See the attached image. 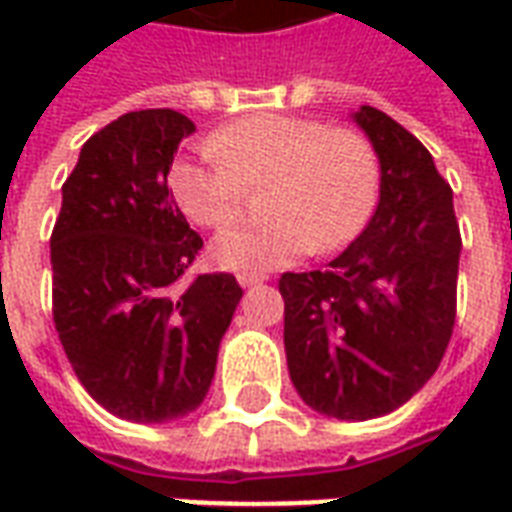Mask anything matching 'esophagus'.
Instances as JSON below:
<instances>
[{
	"label": "esophagus",
	"mask_w": 512,
	"mask_h": 512,
	"mask_svg": "<svg viewBox=\"0 0 512 512\" xmlns=\"http://www.w3.org/2000/svg\"><path fill=\"white\" fill-rule=\"evenodd\" d=\"M266 277H260V274H238V285L241 288H252V285H260Z\"/></svg>",
	"instance_id": "34e87169"
}]
</instances>
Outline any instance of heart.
I'll return each instance as SVG.
<instances>
[{
    "label": "heart",
    "instance_id": "obj_1",
    "mask_svg": "<svg viewBox=\"0 0 512 512\" xmlns=\"http://www.w3.org/2000/svg\"><path fill=\"white\" fill-rule=\"evenodd\" d=\"M266 219L213 238L216 266L266 274L315 252L351 244L376 213L381 161L367 136L318 117L260 112L211 134L197 156L169 167V189L191 222L222 227L244 211L249 186Z\"/></svg>",
    "mask_w": 512,
    "mask_h": 512
}]
</instances>
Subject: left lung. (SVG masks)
<instances>
[{"mask_svg":"<svg viewBox=\"0 0 512 512\" xmlns=\"http://www.w3.org/2000/svg\"><path fill=\"white\" fill-rule=\"evenodd\" d=\"M381 161L376 213L326 268L282 274L285 354L301 400L376 419L436 373L455 326L461 233L428 147L376 106L351 112Z\"/></svg>","mask_w":512,"mask_h":512,"instance_id":"obj_1","label":"left lung"}]
</instances>
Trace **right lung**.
Instances as JSON below:
<instances>
[{"label": "right lung", "mask_w": 512, "mask_h": 512, "mask_svg": "<svg viewBox=\"0 0 512 512\" xmlns=\"http://www.w3.org/2000/svg\"><path fill=\"white\" fill-rule=\"evenodd\" d=\"M189 117L142 109L84 142L51 233L54 326L84 389L128 422H172L211 389L244 290L183 282L202 249L167 186Z\"/></svg>", "instance_id": "add662e5"}]
</instances>
